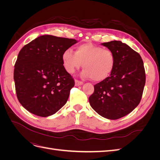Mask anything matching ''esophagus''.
Instances as JSON below:
<instances>
[{"mask_svg":"<svg viewBox=\"0 0 160 160\" xmlns=\"http://www.w3.org/2000/svg\"><path fill=\"white\" fill-rule=\"evenodd\" d=\"M75 86H80V85L83 84V82L81 81H79V80H75Z\"/></svg>","mask_w":160,"mask_h":160,"instance_id":"esophagus-1","label":"esophagus"}]
</instances>
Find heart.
Returning a JSON list of instances; mask_svg holds the SVG:
<instances>
[{"instance_id": "heart-1", "label": "heart", "mask_w": 160, "mask_h": 160, "mask_svg": "<svg viewBox=\"0 0 160 160\" xmlns=\"http://www.w3.org/2000/svg\"><path fill=\"white\" fill-rule=\"evenodd\" d=\"M62 63L69 73H73L83 64L81 72L83 78H92L95 81L106 79L112 73L115 65L113 51L92 43H83L75 47V52L68 49L62 54Z\"/></svg>"}]
</instances>
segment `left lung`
I'll list each match as a JSON object with an SVG mask.
<instances>
[{"mask_svg": "<svg viewBox=\"0 0 160 160\" xmlns=\"http://www.w3.org/2000/svg\"><path fill=\"white\" fill-rule=\"evenodd\" d=\"M101 45L114 53L115 68L108 78L94 85L89 101L101 116L118 119L132 112L141 101L146 83L143 62L138 52L122 41Z\"/></svg>", "mask_w": 160, "mask_h": 160, "instance_id": "obj_1", "label": "left lung"}]
</instances>
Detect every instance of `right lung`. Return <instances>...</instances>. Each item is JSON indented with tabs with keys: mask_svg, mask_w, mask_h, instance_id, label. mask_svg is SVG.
<instances>
[{
	"mask_svg": "<svg viewBox=\"0 0 160 160\" xmlns=\"http://www.w3.org/2000/svg\"><path fill=\"white\" fill-rule=\"evenodd\" d=\"M77 42L72 38L42 35L24 46L14 65L17 96L24 108L40 117L57 112L75 85L62 54Z\"/></svg>",
	"mask_w": 160,
	"mask_h": 160,
	"instance_id": "1",
	"label": "right lung"
}]
</instances>
